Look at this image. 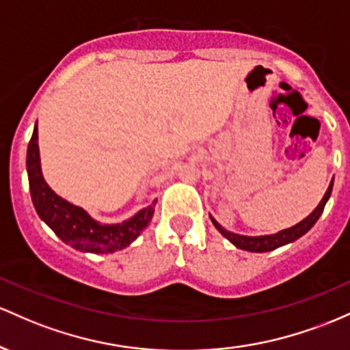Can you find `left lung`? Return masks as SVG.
<instances>
[{"label":"left lung","mask_w":350,"mask_h":350,"mask_svg":"<svg viewBox=\"0 0 350 350\" xmlns=\"http://www.w3.org/2000/svg\"><path fill=\"white\" fill-rule=\"evenodd\" d=\"M332 187H334V178L331 180V183H329V187H327V190H325L323 200L319 202V205L314 208L311 215H308V217H306L304 219H301V221L296 223L294 226L286 228V230L278 231V233H274V234L246 237V234L233 233V231L225 230V228L219 225V223L213 217H211V215H210V219H211V223L215 225V228H217V230L219 231V233H221L223 237L228 239V241L233 243L237 248L245 250V251H251V253H266V251H273V250L280 248V246L289 245V243L296 241L297 238H301L302 234L308 233V231L311 230L314 225H316V221L319 219L321 215H323L325 203H327V200L331 198Z\"/></svg>","instance_id":"8db88e82"}]
</instances>
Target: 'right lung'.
I'll return each mask as SVG.
<instances>
[{"label":"right lung","mask_w":350,"mask_h":350,"mask_svg":"<svg viewBox=\"0 0 350 350\" xmlns=\"http://www.w3.org/2000/svg\"><path fill=\"white\" fill-rule=\"evenodd\" d=\"M26 170L33 205L39 218L57 234L66 245L82 253L107 254L127 248L148 226L155 211V203L142 208L122 223H100L94 219L84 208L59 196L46 183L41 170V157L38 145V122L27 144Z\"/></svg>","instance_id":"1"}]
</instances>
